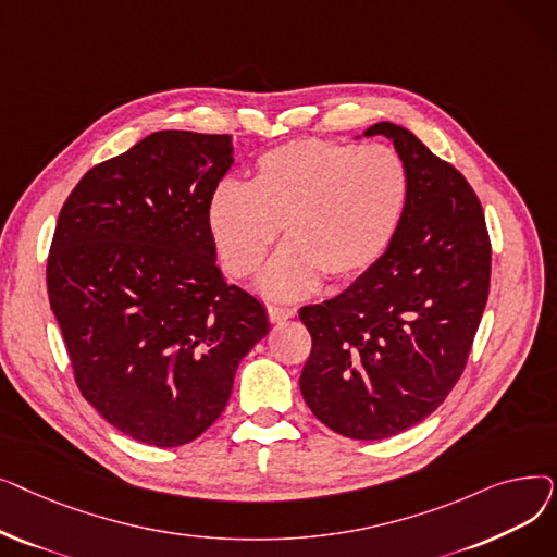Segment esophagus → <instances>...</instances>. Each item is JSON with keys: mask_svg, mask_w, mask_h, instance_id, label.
<instances>
[{"mask_svg": "<svg viewBox=\"0 0 557 557\" xmlns=\"http://www.w3.org/2000/svg\"><path fill=\"white\" fill-rule=\"evenodd\" d=\"M296 309L294 307H277V305H269V320L271 323H282L286 318H294Z\"/></svg>", "mask_w": 557, "mask_h": 557, "instance_id": "obj_1", "label": "esophagus"}]
</instances>
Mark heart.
<instances>
[{"mask_svg": "<svg viewBox=\"0 0 557 557\" xmlns=\"http://www.w3.org/2000/svg\"><path fill=\"white\" fill-rule=\"evenodd\" d=\"M408 191V169L391 146L296 139L259 156L248 185L223 181L210 196L208 225L234 277L259 269L284 225L288 242L259 286L296 298L323 275L349 282L368 273L395 239Z\"/></svg>", "mask_w": 557, "mask_h": 557, "instance_id": "obj_1", "label": "heart"}]
</instances>
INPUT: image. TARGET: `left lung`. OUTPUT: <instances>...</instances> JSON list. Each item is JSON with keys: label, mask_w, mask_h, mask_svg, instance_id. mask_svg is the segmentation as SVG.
Segmentation results:
<instances>
[{"label": "left lung", "mask_w": 557, "mask_h": 557, "mask_svg": "<svg viewBox=\"0 0 557 557\" xmlns=\"http://www.w3.org/2000/svg\"><path fill=\"white\" fill-rule=\"evenodd\" d=\"M408 169V205L374 267L341 296L300 309L311 352L300 391L311 413L352 441L416 426L460 379L490 294L492 246L481 200L449 162L391 122Z\"/></svg>", "instance_id": "8db88e82"}]
</instances>
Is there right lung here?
Listing matches in <instances>:
<instances>
[{
    "instance_id": "add662e5",
    "label": "right lung",
    "mask_w": 557,
    "mask_h": 557,
    "mask_svg": "<svg viewBox=\"0 0 557 557\" xmlns=\"http://www.w3.org/2000/svg\"><path fill=\"white\" fill-rule=\"evenodd\" d=\"M232 135L160 131L87 171L47 259V294L81 395L122 433L181 447L208 431L269 334L216 267L208 202Z\"/></svg>"
}]
</instances>
